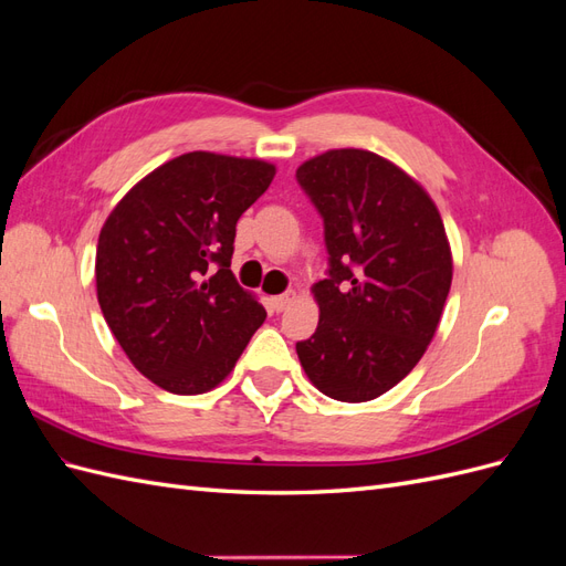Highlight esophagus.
Returning <instances> with one entry per match:
<instances>
[{"label":"esophagus","instance_id":"34e87169","mask_svg":"<svg viewBox=\"0 0 566 566\" xmlns=\"http://www.w3.org/2000/svg\"><path fill=\"white\" fill-rule=\"evenodd\" d=\"M293 300H297V293H295V290H287V293H283V295L271 297V306H273V310H276V312H283L285 306H287L290 302H293Z\"/></svg>","mask_w":566,"mask_h":566}]
</instances>
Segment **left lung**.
<instances>
[{"label": "left lung", "instance_id": "1", "mask_svg": "<svg viewBox=\"0 0 566 566\" xmlns=\"http://www.w3.org/2000/svg\"><path fill=\"white\" fill-rule=\"evenodd\" d=\"M323 217L328 279L312 293L318 328L297 342L300 364L325 397L361 403L399 385L430 345L453 260L430 193L364 148H335L297 167Z\"/></svg>", "mask_w": 566, "mask_h": 566}]
</instances>
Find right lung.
Wrapping results in <instances>:
<instances>
[{
	"label": "right lung",
	"instance_id": "right-lung-1",
	"mask_svg": "<svg viewBox=\"0 0 566 566\" xmlns=\"http://www.w3.org/2000/svg\"><path fill=\"white\" fill-rule=\"evenodd\" d=\"M276 177L256 158L193 150L132 186L96 245V297L142 375L172 394L214 389L266 318L231 271L235 224Z\"/></svg>",
	"mask_w": 566,
	"mask_h": 566
}]
</instances>
